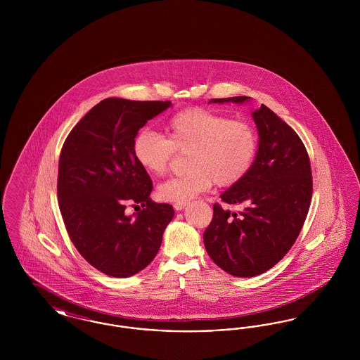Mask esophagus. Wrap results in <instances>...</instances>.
Instances as JSON below:
<instances>
[{
	"instance_id": "esophagus-1",
	"label": "esophagus",
	"mask_w": 360,
	"mask_h": 360,
	"mask_svg": "<svg viewBox=\"0 0 360 360\" xmlns=\"http://www.w3.org/2000/svg\"><path fill=\"white\" fill-rule=\"evenodd\" d=\"M186 205H188L186 202H175L172 206H174V209H175V210H182V209H185V207H186Z\"/></svg>"
}]
</instances>
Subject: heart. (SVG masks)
<instances>
[{
  "instance_id": "1",
  "label": "heart",
  "mask_w": 360,
  "mask_h": 360,
  "mask_svg": "<svg viewBox=\"0 0 360 360\" xmlns=\"http://www.w3.org/2000/svg\"><path fill=\"white\" fill-rule=\"evenodd\" d=\"M166 132L167 137L141 131L132 147L137 163L153 175L167 172L174 153L188 154V174L170 178L156 188L158 198L166 202H188L213 184H238L257 155V135L248 124L201 108L175 115Z\"/></svg>"
}]
</instances>
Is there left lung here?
<instances>
[{
  "label": "left lung",
  "mask_w": 360,
  "mask_h": 360,
  "mask_svg": "<svg viewBox=\"0 0 360 360\" xmlns=\"http://www.w3.org/2000/svg\"><path fill=\"white\" fill-rule=\"evenodd\" d=\"M250 97L210 100L244 103ZM257 151L251 169L220 195L225 204H243L239 213L213 206L204 232L210 259L228 274L250 278L270 270L298 238L311 198V172L301 139L271 109L252 112Z\"/></svg>",
  "instance_id": "left-lung-1"
}]
</instances>
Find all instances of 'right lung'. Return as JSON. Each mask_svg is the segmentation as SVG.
<instances>
[{
    "label": "right lung",
    "mask_w": 360,
    "mask_h": 360,
    "mask_svg": "<svg viewBox=\"0 0 360 360\" xmlns=\"http://www.w3.org/2000/svg\"><path fill=\"white\" fill-rule=\"evenodd\" d=\"M170 106L106 98L86 113L62 147L59 209L78 252L103 274L127 278L146 269L174 217L172 205L151 200V178L132 150L139 129ZM129 203L143 209L128 217Z\"/></svg>",
    "instance_id": "1"
}]
</instances>
